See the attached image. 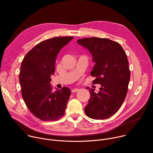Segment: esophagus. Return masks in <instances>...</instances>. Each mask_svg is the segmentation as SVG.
Segmentation results:
<instances>
[{
    "instance_id": "esophagus-1",
    "label": "esophagus",
    "mask_w": 153,
    "mask_h": 153,
    "mask_svg": "<svg viewBox=\"0 0 153 153\" xmlns=\"http://www.w3.org/2000/svg\"><path fill=\"white\" fill-rule=\"evenodd\" d=\"M79 91V89H77V88H74V89H73L72 90H71V91L73 92V93H76V92H77Z\"/></svg>"
}]
</instances>
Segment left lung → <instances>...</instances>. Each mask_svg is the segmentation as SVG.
I'll return each mask as SVG.
<instances>
[{
  "instance_id": "1",
  "label": "left lung",
  "mask_w": 153,
  "mask_h": 153,
  "mask_svg": "<svg viewBox=\"0 0 153 153\" xmlns=\"http://www.w3.org/2000/svg\"><path fill=\"white\" fill-rule=\"evenodd\" d=\"M77 43L87 48L96 64L91 74L93 84H100L99 93L90 90V99L85 108L90 118L102 120L114 114L127 94L130 79L127 56L119 43L106 38L87 37Z\"/></svg>"
}]
</instances>
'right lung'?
Masks as SVG:
<instances>
[{"mask_svg": "<svg viewBox=\"0 0 153 153\" xmlns=\"http://www.w3.org/2000/svg\"><path fill=\"white\" fill-rule=\"evenodd\" d=\"M73 37H56L43 40L25 56L19 74L22 96L30 112L43 121L56 120L63 116L71 91L68 87L53 92L50 77L60 50Z\"/></svg>", "mask_w": 153, "mask_h": 153, "instance_id": "1", "label": "right lung"}]
</instances>
